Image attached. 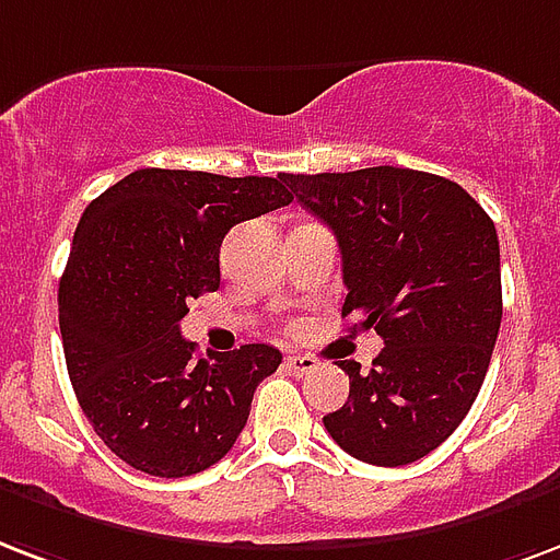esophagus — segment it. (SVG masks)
<instances>
[{
	"mask_svg": "<svg viewBox=\"0 0 560 560\" xmlns=\"http://www.w3.org/2000/svg\"><path fill=\"white\" fill-rule=\"evenodd\" d=\"M284 366H288L293 375H308L317 370V358L311 355H288L284 358Z\"/></svg>",
	"mask_w": 560,
	"mask_h": 560,
	"instance_id": "34e87169",
	"label": "esophagus"
}]
</instances>
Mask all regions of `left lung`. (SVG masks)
Returning <instances> with one entry per match:
<instances>
[{"mask_svg":"<svg viewBox=\"0 0 560 560\" xmlns=\"http://www.w3.org/2000/svg\"><path fill=\"white\" fill-rule=\"evenodd\" d=\"M290 190L335 232L343 317L384 340L373 370L337 364L349 399L328 434L375 467L420 460L467 417L497 347V225L460 185L402 166L290 176Z\"/></svg>","mask_w":560,"mask_h":560,"instance_id":"obj_1","label":"left lung"}]
</instances>
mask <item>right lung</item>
<instances>
[{
	"label": "right lung",
	"instance_id": "1",
	"mask_svg": "<svg viewBox=\"0 0 560 560\" xmlns=\"http://www.w3.org/2000/svg\"><path fill=\"white\" fill-rule=\"evenodd\" d=\"M293 202L290 173L229 178L138 170L96 196L58 288L63 358L81 411L128 467L182 479L232 450L281 352L246 343L196 358L187 305L220 288L229 229Z\"/></svg>",
	"mask_w": 560,
	"mask_h": 560
}]
</instances>
